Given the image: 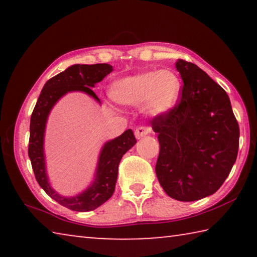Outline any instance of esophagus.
Here are the masks:
<instances>
[{
  "label": "esophagus",
  "mask_w": 257,
  "mask_h": 257,
  "mask_svg": "<svg viewBox=\"0 0 257 257\" xmlns=\"http://www.w3.org/2000/svg\"><path fill=\"white\" fill-rule=\"evenodd\" d=\"M150 133H151V128L142 125V127H137L136 130H135V136L139 139V138L146 136V135H149Z\"/></svg>",
  "instance_id": "obj_1"
}]
</instances>
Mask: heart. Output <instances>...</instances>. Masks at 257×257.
<instances>
[{
    "mask_svg": "<svg viewBox=\"0 0 257 257\" xmlns=\"http://www.w3.org/2000/svg\"><path fill=\"white\" fill-rule=\"evenodd\" d=\"M181 80L171 69L146 70L120 78L110 86L111 98L124 106H142L150 115L164 114L175 107Z\"/></svg>",
    "mask_w": 257,
    "mask_h": 257,
    "instance_id": "1",
    "label": "heart"
}]
</instances>
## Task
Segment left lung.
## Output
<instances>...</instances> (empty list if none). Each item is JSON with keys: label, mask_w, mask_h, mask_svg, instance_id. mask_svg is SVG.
Listing matches in <instances>:
<instances>
[{"label": "left lung", "mask_w": 257, "mask_h": 257, "mask_svg": "<svg viewBox=\"0 0 257 257\" xmlns=\"http://www.w3.org/2000/svg\"><path fill=\"white\" fill-rule=\"evenodd\" d=\"M180 102L151 121L160 154L155 172L169 196L193 202L214 194L236 162L239 125L225 90L196 64L178 60Z\"/></svg>", "instance_id": "1"}]
</instances>
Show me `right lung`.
Segmentation results:
<instances>
[{
  "label": "right lung",
  "instance_id": "right-lung-1",
  "mask_svg": "<svg viewBox=\"0 0 257 257\" xmlns=\"http://www.w3.org/2000/svg\"><path fill=\"white\" fill-rule=\"evenodd\" d=\"M112 70V66L106 63L73 64L69 67L46 81L30 118L28 155L36 180L50 197L72 211H93L112 196L115 189L120 161L137 141L133 130L128 129L119 137L106 142L99 153L92 185L76 196L64 197L52 188L46 173L44 135L47 118L55 103L69 92L86 93L101 103L92 87L102 81Z\"/></svg>",
  "mask_w": 257,
  "mask_h": 257
}]
</instances>
